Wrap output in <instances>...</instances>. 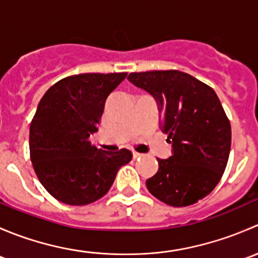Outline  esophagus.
Returning <instances> with one entry per match:
<instances>
[{"label": "esophagus", "mask_w": 258, "mask_h": 258, "mask_svg": "<svg viewBox=\"0 0 258 258\" xmlns=\"http://www.w3.org/2000/svg\"><path fill=\"white\" fill-rule=\"evenodd\" d=\"M132 155H134V158H139V157H141L142 153L137 152V151H132Z\"/></svg>", "instance_id": "34e87169"}]
</instances>
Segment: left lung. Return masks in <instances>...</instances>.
Listing matches in <instances>:
<instances>
[{
  "label": "left lung",
  "mask_w": 258,
  "mask_h": 258,
  "mask_svg": "<svg viewBox=\"0 0 258 258\" xmlns=\"http://www.w3.org/2000/svg\"><path fill=\"white\" fill-rule=\"evenodd\" d=\"M128 80L158 101L162 131L172 141L173 155L157 158L158 171L146 181L147 189L170 206L196 204L217 186L230 156V119L217 95L177 70L131 72Z\"/></svg>",
  "instance_id": "8db88e82"
}]
</instances>
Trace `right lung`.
<instances>
[{"label":"right lung","mask_w":258,"mask_h":258,"mask_svg":"<svg viewBox=\"0 0 258 258\" xmlns=\"http://www.w3.org/2000/svg\"><path fill=\"white\" fill-rule=\"evenodd\" d=\"M126 72L81 74L49 87L30 126V156L46 191L71 206H85L105 196L132 152L97 148L90 135L97 131L107 96Z\"/></svg>","instance_id":"obj_1"}]
</instances>
